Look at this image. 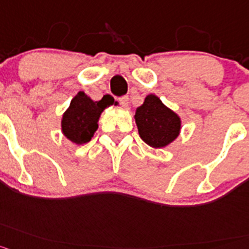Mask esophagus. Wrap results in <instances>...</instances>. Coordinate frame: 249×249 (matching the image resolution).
Segmentation results:
<instances>
[{"label":"esophagus","instance_id":"esophagus-1","mask_svg":"<svg viewBox=\"0 0 249 249\" xmlns=\"http://www.w3.org/2000/svg\"><path fill=\"white\" fill-rule=\"evenodd\" d=\"M119 101H120V104H122L124 107H129V98H127V96H122V98L119 99Z\"/></svg>","mask_w":249,"mask_h":249}]
</instances>
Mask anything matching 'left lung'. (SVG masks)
Segmentation results:
<instances>
[{
	"mask_svg": "<svg viewBox=\"0 0 249 249\" xmlns=\"http://www.w3.org/2000/svg\"><path fill=\"white\" fill-rule=\"evenodd\" d=\"M135 124L139 137L154 149L172 144L181 130V119L155 94L146 95L144 103L135 110Z\"/></svg>",
	"mask_w": 249,
	"mask_h": 249,
	"instance_id": "1",
	"label": "left lung"
}]
</instances>
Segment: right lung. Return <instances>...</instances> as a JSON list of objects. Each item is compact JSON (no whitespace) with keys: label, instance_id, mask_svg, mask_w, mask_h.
Here are the masks:
<instances>
[{"label":"right lung","instance_id":"1","mask_svg":"<svg viewBox=\"0 0 249 249\" xmlns=\"http://www.w3.org/2000/svg\"><path fill=\"white\" fill-rule=\"evenodd\" d=\"M114 104V99L104 96L94 101L84 91H79L62 114L61 131L64 137L76 145L89 142L99 127L101 112Z\"/></svg>","mask_w":249,"mask_h":249}]
</instances>
